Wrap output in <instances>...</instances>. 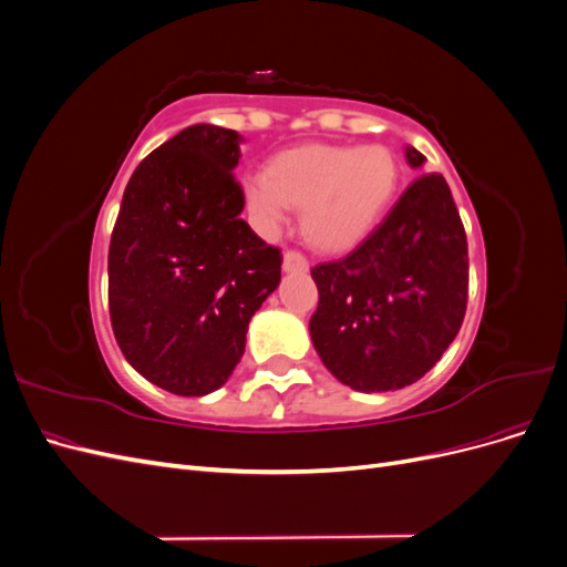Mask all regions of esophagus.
Returning a JSON list of instances; mask_svg holds the SVG:
<instances>
[{
	"mask_svg": "<svg viewBox=\"0 0 567 567\" xmlns=\"http://www.w3.org/2000/svg\"><path fill=\"white\" fill-rule=\"evenodd\" d=\"M310 269V262L300 250H286L284 252V271H307Z\"/></svg>",
	"mask_w": 567,
	"mask_h": 567,
	"instance_id": "1",
	"label": "esophagus"
}]
</instances>
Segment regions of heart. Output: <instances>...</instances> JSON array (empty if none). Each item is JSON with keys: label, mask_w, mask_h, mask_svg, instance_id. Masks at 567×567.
Masks as SVG:
<instances>
[{"label": "heart", "mask_w": 567, "mask_h": 567, "mask_svg": "<svg viewBox=\"0 0 567 567\" xmlns=\"http://www.w3.org/2000/svg\"><path fill=\"white\" fill-rule=\"evenodd\" d=\"M400 163L388 146L305 144L274 156L241 184L260 229H277L302 208V231L321 250H348L375 229L398 196Z\"/></svg>", "instance_id": "obj_1"}]
</instances>
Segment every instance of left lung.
Masks as SVG:
<instances>
[{"label": "left lung", "instance_id": "1", "mask_svg": "<svg viewBox=\"0 0 567 567\" xmlns=\"http://www.w3.org/2000/svg\"><path fill=\"white\" fill-rule=\"evenodd\" d=\"M411 167L425 163L404 148ZM312 342L340 383L400 390L431 371L456 338L468 300V244L452 192L431 173L406 186L350 255L312 269Z\"/></svg>", "mask_w": 567, "mask_h": 567}]
</instances>
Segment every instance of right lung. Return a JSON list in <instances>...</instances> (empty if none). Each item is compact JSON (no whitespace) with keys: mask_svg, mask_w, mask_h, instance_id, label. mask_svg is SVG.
<instances>
[{"mask_svg":"<svg viewBox=\"0 0 567 567\" xmlns=\"http://www.w3.org/2000/svg\"><path fill=\"white\" fill-rule=\"evenodd\" d=\"M241 136L192 125L136 165L109 248V310L127 362L200 398L227 383L284 255L244 221Z\"/></svg>","mask_w":567,"mask_h":567,"instance_id":"1","label":"right lung"}]
</instances>
